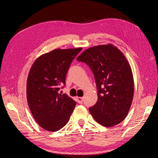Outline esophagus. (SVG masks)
<instances>
[{
    "label": "esophagus",
    "instance_id": "obj_1",
    "mask_svg": "<svg viewBox=\"0 0 158 158\" xmlns=\"http://www.w3.org/2000/svg\"><path fill=\"white\" fill-rule=\"evenodd\" d=\"M77 102H78V103L82 104L83 102H84V98L77 97Z\"/></svg>",
    "mask_w": 158,
    "mask_h": 158
}]
</instances>
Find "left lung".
I'll return each mask as SVG.
<instances>
[{"mask_svg": "<svg viewBox=\"0 0 158 158\" xmlns=\"http://www.w3.org/2000/svg\"><path fill=\"white\" fill-rule=\"evenodd\" d=\"M77 60L86 63L94 74L98 101L89 111L96 121L112 127L125 118L134 95V79L123 53L113 44L90 47Z\"/></svg>", "mask_w": 158, "mask_h": 158, "instance_id": "obj_1", "label": "left lung"}]
</instances>
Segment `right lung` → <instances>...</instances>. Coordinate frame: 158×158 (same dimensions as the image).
<instances>
[{"label":"right lung","instance_id":"1","mask_svg":"<svg viewBox=\"0 0 158 158\" xmlns=\"http://www.w3.org/2000/svg\"><path fill=\"white\" fill-rule=\"evenodd\" d=\"M81 49H54L37 58L31 67L26 84L28 105L35 120L44 130H59L73 114L76 102L59 90L65 84L72 61Z\"/></svg>","mask_w":158,"mask_h":158}]
</instances>
